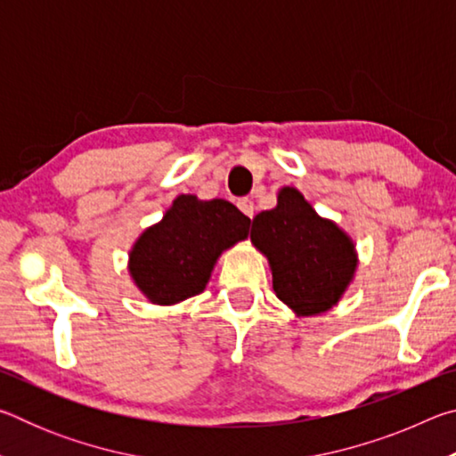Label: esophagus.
<instances>
[{
    "label": "esophagus",
    "instance_id": "esophagus-1",
    "mask_svg": "<svg viewBox=\"0 0 456 456\" xmlns=\"http://www.w3.org/2000/svg\"><path fill=\"white\" fill-rule=\"evenodd\" d=\"M237 207H239V211H241L245 217H249V219H253V213H256V205H253V200L251 199H241L237 203Z\"/></svg>",
    "mask_w": 456,
    "mask_h": 456
}]
</instances>
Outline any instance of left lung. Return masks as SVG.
Returning a JSON list of instances; mask_svg holds the SVG:
<instances>
[{
    "mask_svg": "<svg viewBox=\"0 0 456 456\" xmlns=\"http://www.w3.org/2000/svg\"><path fill=\"white\" fill-rule=\"evenodd\" d=\"M251 243L269 259L275 296L297 315L336 305L358 267L352 239L293 187L277 192L272 211L256 215Z\"/></svg>",
    "mask_w": 456,
    "mask_h": 456,
    "instance_id": "obj_1",
    "label": "left lung"
}]
</instances>
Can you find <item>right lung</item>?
Masks as SVG:
<instances>
[{"label":"right lung","instance_id":"1","mask_svg":"<svg viewBox=\"0 0 456 456\" xmlns=\"http://www.w3.org/2000/svg\"><path fill=\"white\" fill-rule=\"evenodd\" d=\"M251 219L225 199L179 195L136 239L128 272L152 304L173 305L205 289L219 256L249 235Z\"/></svg>","mask_w":456,"mask_h":456}]
</instances>
